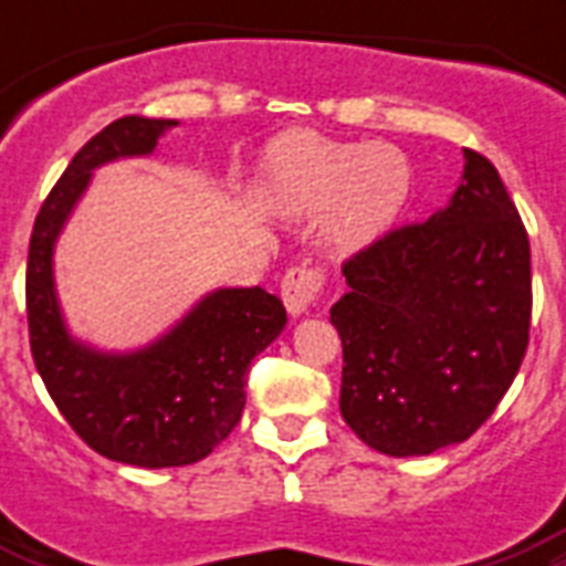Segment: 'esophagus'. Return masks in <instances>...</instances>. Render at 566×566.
I'll use <instances>...</instances> for the list:
<instances>
[{"label": "esophagus", "instance_id": "34e87169", "mask_svg": "<svg viewBox=\"0 0 566 566\" xmlns=\"http://www.w3.org/2000/svg\"><path fill=\"white\" fill-rule=\"evenodd\" d=\"M323 284H326V273L319 266H291L282 279V300L287 305L293 317H300L305 311L319 300L323 293Z\"/></svg>", "mask_w": 566, "mask_h": 566}]
</instances>
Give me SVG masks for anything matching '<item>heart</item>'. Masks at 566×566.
Here are the masks:
<instances>
[{"label": "heart", "instance_id": "obj_1", "mask_svg": "<svg viewBox=\"0 0 566 566\" xmlns=\"http://www.w3.org/2000/svg\"><path fill=\"white\" fill-rule=\"evenodd\" d=\"M261 188L287 217L326 213L328 240L355 252L402 220L413 196V164L394 144L287 132L266 149Z\"/></svg>", "mask_w": 566, "mask_h": 566}]
</instances>
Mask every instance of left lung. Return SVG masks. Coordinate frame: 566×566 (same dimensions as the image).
Segmentation results:
<instances>
[{"mask_svg":"<svg viewBox=\"0 0 566 566\" xmlns=\"http://www.w3.org/2000/svg\"><path fill=\"white\" fill-rule=\"evenodd\" d=\"M340 413L367 447L431 455L482 426L517 376L532 319L526 226L484 155L443 211L344 264Z\"/></svg>","mask_w":566,"mask_h":566,"instance_id":"obj_1","label":"left lung"}]
</instances>
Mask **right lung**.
Returning a JSON list of instances; mask_svg holds the SVG:
<instances>
[{
	"instance_id": "obj_1",
	"label": "right lung",
	"mask_w": 566,
	"mask_h": 566,
	"mask_svg": "<svg viewBox=\"0 0 566 566\" xmlns=\"http://www.w3.org/2000/svg\"><path fill=\"white\" fill-rule=\"evenodd\" d=\"M172 126L123 117L91 137L40 205L25 266L31 355L57 411L99 455L146 470L196 464L229 438L247 405L249 364L287 323L264 287H220L135 353H99L70 335L52 275L57 234L96 167L155 153Z\"/></svg>"
}]
</instances>
